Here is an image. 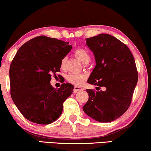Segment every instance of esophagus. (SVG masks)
Instances as JSON below:
<instances>
[{
    "instance_id": "esophagus-1",
    "label": "esophagus",
    "mask_w": 151,
    "mask_h": 151,
    "mask_svg": "<svg viewBox=\"0 0 151 151\" xmlns=\"http://www.w3.org/2000/svg\"><path fill=\"white\" fill-rule=\"evenodd\" d=\"M83 88H82V87H80V86H74L73 88V91L74 92L76 93L77 91H80V90H82Z\"/></svg>"
}]
</instances>
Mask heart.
Masks as SVG:
<instances>
[{"instance_id": "heart-1", "label": "heart", "mask_w": 151, "mask_h": 151, "mask_svg": "<svg viewBox=\"0 0 151 151\" xmlns=\"http://www.w3.org/2000/svg\"><path fill=\"white\" fill-rule=\"evenodd\" d=\"M74 55L83 64H86L90 61V55L86 49L79 48L74 51ZM66 58H63L61 61L60 67L64 69L66 67ZM86 78V76L83 73H70L67 76V80L70 83L75 85H80Z\"/></svg>"}]
</instances>
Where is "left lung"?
<instances>
[{
	"mask_svg": "<svg viewBox=\"0 0 151 151\" xmlns=\"http://www.w3.org/2000/svg\"><path fill=\"white\" fill-rule=\"evenodd\" d=\"M93 53L96 65L88 83L105 87V91L86 89L87 102L84 112L100 122H110L123 115L131 104L137 83L135 59L127 45L107 34L86 39Z\"/></svg>",
	"mask_w": 151,
	"mask_h": 151,
	"instance_id": "1",
	"label": "left lung"
}]
</instances>
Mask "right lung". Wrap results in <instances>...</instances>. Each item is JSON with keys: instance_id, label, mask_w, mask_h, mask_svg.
I'll list each match as a JSON object with an SVG mask.
<instances>
[{"instance_id": "1", "label": "right lung", "mask_w": 151, "mask_h": 151, "mask_svg": "<svg viewBox=\"0 0 151 151\" xmlns=\"http://www.w3.org/2000/svg\"><path fill=\"white\" fill-rule=\"evenodd\" d=\"M71 49L68 42L40 36L18 50L9 68L10 92L16 107L29 121L49 124L60 116L73 85L67 82L57 89L50 81Z\"/></svg>"}]
</instances>
